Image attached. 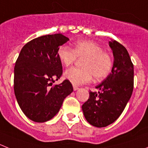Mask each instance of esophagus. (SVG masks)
<instances>
[{
    "label": "esophagus",
    "mask_w": 148,
    "mask_h": 148,
    "mask_svg": "<svg viewBox=\"0 0 148 148\" xmlns=\"http://www.w3.org/2000/svg\"><path fill=\"white\" fill-rule=\"evenodd\" d=\"M78 86H75V85H73V90H74V91H76V90H78Z\"/></svg>",
    "instance_id": "34e87169"
}]
</instances>
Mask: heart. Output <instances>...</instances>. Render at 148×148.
Masks as SVG:
<instances>
[{
    "instance_id": "obj_1",
    "label": "heart",
    "mask_w": 148,
    "mask_h": 148,
    "mask_svg": "<svg viewBox=\"0 0 148 148\" xmlns=\"http://www.w3.org/2000/svg\"><path fill=\"white\" fill-rule=\"evenodd\" d=\"M60 62L68 67L82 59L81 68L71 67L64 73V78L73 85H81L90 82L94 76L97 81L108 76L113 66V59L110 53L104 51L98 43L90 40H81L74 44L73 48L61 46L57 50Z\"/></svg>"
}]
</instances>
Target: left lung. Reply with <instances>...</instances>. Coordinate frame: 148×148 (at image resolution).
Returning a JSON list of instances; mask_svg holds the SVG:
<instances>
[{"label":"left lung","instance_id":"obj_1","mask_svg":"<svg viewBox=\"0 0 148 148\" xmlns=\"http://www.w3.org/2000/svg\"><path fill=\"white\" fill-rule=\"evenodd\" d=\"M114 56L112 73L98 85L100 91H90L82 105L87 121L96 127H105L117 120L129 102L134 88V65L126 48L116 40L110 41Z\"/></svg>","mask_w":148,"mask_h":148}]
</instances>
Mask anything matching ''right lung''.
Masks as SVG:
<instances>
[{
	"instance_id": "add662e5",
	"label": "right lung",
	"mask_w": 148,
	"mask_h": 148,
	"mask_svg": "<svg viewBox=\"0 0 148 148\" xmlns=\"http://www.w3.org/2000/svg\"><path fill=\"white\" fill-rule=\"evenodd\" d=\"M68 40L60 33L36 38L23 46L16 60L15 96L24 114L33 121L43 123L51 119L59 112L64 98L73 92L68 80L52 86L62 75L57 50Z\"/></svg>"
}]
</instances>
